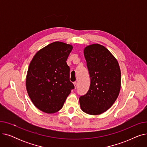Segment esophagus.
Wrapping results in <instances>:
<instances>
[{
    "instance_id": "obj_1",
    "label": "esophagus",
    "mask_w": 147,
    "mask_h": 147,
    "mask_svg": "<svg viewBox=\"0 0 147 147\" xmlns=\"http://www.w3.org/2000/svg\"><path fill=\"white\" fill-rule=\"evenodd\" d=\"M73 83H74V88L76 89L77 86H78V83H77L76 82H74Z\"/></svg>"
}]
</instances>
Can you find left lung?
Returning <instances> with one entry per match:
<instances>
[{
  "mask_svg": "<svg viewBox=\"0 0 147 147\" xmlns=\"http://www.w3.org/2000/svg\"><path fill=\"white\" fill-rule=\"evenodd\" d=\"M90 78L87 93L79 98L82 110L99 115L109 110L117 99L121 87L118 61L104 46L92 44L84 49Z\"/></svg>",
  "mask_w": 147,
  "mask_h": 147,
  "instance_id": "1",
  "label": "left lung"
}]
</instances>
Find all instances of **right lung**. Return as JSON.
<instances>
[{
	"mask_svg": "<svg viewBox=\"0 0 147 147\" xmlns=\"http://www.w3.org/2000/svg\"><path fill=\"white\" fill-rule=\"evenodd\" d=\"M73 46L55 42L38 51L30 62L26 77L28 95L40 111L55 113L74 88L66 61Z\"/></svg>",
	"mask_w": 147,
	"mask_h": 147,
	"instance_id": "add662e5",
	"label": "right lung"
}]
</instances>
